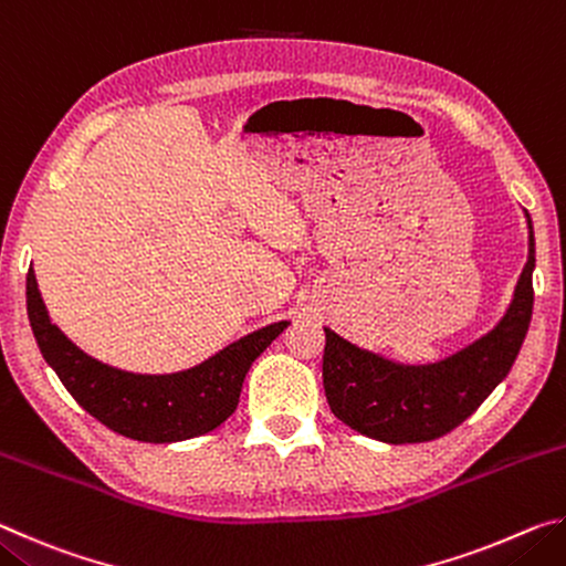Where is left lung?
<instances>
[{"label": "left lung", "instance_id": "1", "mask_svg": "<svg viewBox=\"0 0 566 566\" xmlns=\"http://www.w3.org/2000/svg\"><path fill=\"white\" fill-rule=\"evenodd\" d=\"M514 300L496 327L442 361H389L324 329L322 379L334 417L364 437L387 444L432 442L472 417L494 387L510 375L532 322L534 232Z\"/></svg>", "mask_w": 566, "mask_h": 566}]
</instances>
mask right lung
Segmentation results:
<instances>
[{
    "instance_id": "right-lung-1",
    "label": "right lung",
    "mask_w": 566,
    "mask_h": 566,
    "mask_svg": "<svg viewBox=\"0 0 566 566\" xmlns=\"http://www.w3.org/2000/svg\"><path fill=\"white\" fill-rule=\"evenodd\" d=\"M27 314L42 357L76 405L112 432L151 444L207 434L232 417L252 361L290 327V322H274L175 375H132L90 357L64 337L46 314L32 270L27 274Z\"/></svg>"
}]
</instances>
